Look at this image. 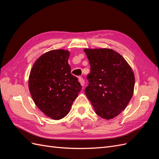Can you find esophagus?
<instances>
[{
    "label": "esophagus",
    "mask_w": 159,
    "mask_h": 159,
    "mask_svg": "<svg viewBox=\"0 0 159 159\" xmlns=\"http://www.w3.org/2000/svg\"><path fill=\"white\" fill-rule=\"evenodd\" d=\"M78 80H79V82L81 84V85H82V86H84V84H85L84 80L82 78H81V77H80L79 79H78Z\"/></svg>",
    "instance_id": "34e87169"
}]
</instances>
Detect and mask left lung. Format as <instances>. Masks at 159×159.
<instances>
[{
    "label": "left lung",
    "instance_id": "8db88e82",
    "mask_svg": "<svg viewBox=\"0 0 159 159\" xmlns=\"http://www.w3.org/2000/svg\"><path fill=\"white\" fill-rule=\"evenodd\" d=\"M91 66L85 93L95 113L111 119L125 109L133 95L134 75L124 57L112 49L85 48Z\"/></svg>",
    "mask_w": 159,
    "mask_h": 159
}]
</instances>
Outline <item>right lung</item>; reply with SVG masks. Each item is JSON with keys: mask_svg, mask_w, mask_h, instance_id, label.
<instances>
[{"mask_svg": "<svg viewBox=\"0 0 159 159\" xmlns=\"http://www.w3.org/2000/svg\"><path fill=\"white\" fill-rule=\"evenodd\" d=\"M70 52L62 49L43 54L36 60L28 78L34 102L47 117L60 120L70 112L81 85L71 74Z\"/></svg>", "mask_w": 159, "mask_h": 159, "instance_id": "1", "label": "right lung"}]
</instances>
